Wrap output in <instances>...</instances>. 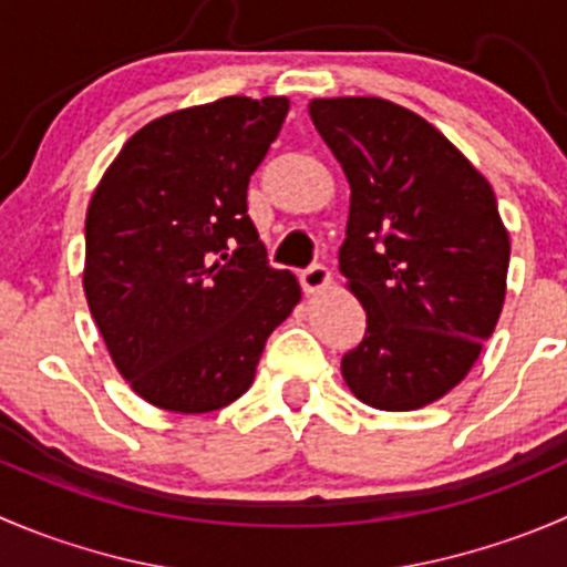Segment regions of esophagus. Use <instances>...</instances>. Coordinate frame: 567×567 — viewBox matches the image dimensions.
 <instances>
[{
	"label": "esophagus",
	"mask_w": 567,
	"mask_h": 567,
	"mask_svg": "<svg viewBox=\"0 0 567 567\" xmlns=\"http://www.w3.org/2000/svg\"><path fill=\"white\" fill-rule=\"evenodd\" d=\"M329 268L321 266V262H312L310 268H305L301 271V288H305V293H318V290H323L329 285Z\"/></svg>",
	"instance_id": "obj_1"
}]
</instances>
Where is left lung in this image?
<instances>
[{
  "mask_svg": "<svg viewBox=\"0 0 567 567\" xmlns=\"http://www.w3.org/2000/svg\"><path fill=\"white\" fill-rule=\"evenodd\" d=\"M351 188L340 274L365 338L340 360L368 406L417 410L465 379L507 293L509 235L491 183L441 130L377 96L312 99Z\"/></svg>",
  "mask_w": 567,
  "mask_h": 567,
  "instance_id": "8db88e82",
  "label": "left lung"
}]
</instances>
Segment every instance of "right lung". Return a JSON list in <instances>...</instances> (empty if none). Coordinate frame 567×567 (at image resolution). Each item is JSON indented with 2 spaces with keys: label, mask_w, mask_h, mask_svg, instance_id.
<instances>
[{
  "label": "right lung",
  "mask_w": 567,
  "mask_h": 567,
  "mask_svg": "<svg viewBox=\"0 0 567 567\" xmlns=\"http://www.w3.org/2000/svg\"><path fill=\"white\" fill-rule=\"evenodd\" d=\"M285 115V96L161 115L93 190L87 307L121 377L161 410L196 415L240 399L268 334L299 305V282L268 266L246 205Z\"/></svg>",
  "instance_id": "add662e5"
}]
</instances>
